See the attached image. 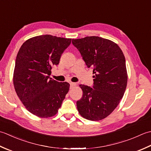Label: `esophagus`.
<instances>
[{
    "label": "esophagus",
    "instance_id": "1",
    "mask_svg": "<svg viewBox=\"0 0 151 151\" xmlns=\"http://www.w3.org/2000/svg\"><path fill=\"white\" fill-rule=\"evenodd\" d=\"M70 87H74V86L76 85V83L70 82Z\"/></svg>",
    "mask_w": 151,
    "mask_h": 151
}]
</instances>
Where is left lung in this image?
Wrapping results in <instances>:
<instances>
[{"mask_svg": "<svg viewBox=\"0 0 151 151\" xmlns=\"http://www.w3.org/2000/svg\"><path fill=\"white\" fill-rule=\"evenodd\" d=\"M88 68H93V88L81 85L77 108L83 117L100 121L109 115L123 97L128 75L125 57L115 42L98 36L73 39Z\"/></svg>", "mask_w": 151, "mask_h": 151, "instance_id": "left-lung-1", "label": "left lung"}]
</instances>
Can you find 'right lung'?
<instances>
[{
	"label": "right lung",
	"instance_id": "1",
	"mask_svg": "<svg viewBox=\"0 0 151 151\" xmlns=\"http://www.w3.org/2000/svg\"><path fill=\"white\" fill-rule=\"evenodd\" d=\"M71 40L50 35L38 36L24 42L18 51L14 88L25 108L33 115L42 118L54 116L65 98L70 84L58 82L50 76Z\"/></svg>",
	"mask_w": 151,
	"mask_h": 151
}]
</instances>
